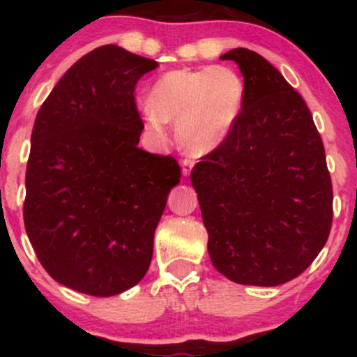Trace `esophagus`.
<instances>
[{
  "mask_svg": "<svg viewBox=\"0 0 357 357\" xmlns=\"http://www.w3.org/2000/svg\"><path fill=\"white\" fill-rule=\"evenodd\" d=\"M192 166H195V162L192 161H190V159H183L181 161V167H183V174L186 176H190L191 174V169H192Z\"/></svg>",
  "mask_w": 357,
  "mask_h": 357,
  "instance_id": "34e87169",
  "label": "esophagus"
}]
</instances>
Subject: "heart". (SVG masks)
Masks as SVG:
<instances>
[{
	"mask_svg": "<svg viewBox=\"0 0 357 357\" xmlns=\"http://www.w3.org/2000/svg\"><path fill=\"white\" fill-rule=\"evenodd\" d=\"M243 99L245 82L231 67L176 68L154 82L141 119L155 139H166L167 122H176L183 149L191 155H204L230 134Z\"/></svg>",
	"mask_w": 357,
	"mask_h": 357,
	"instance_id": "heart-1",
	"label": "heart"
}]
</instances>
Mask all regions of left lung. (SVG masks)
<instances>
[{"label": "left lung", "instance_id": "obj_1", "mask_svg": "<svg viewBox=\"0 0 357 357\" xmlns=\"http://www.w3.org/2000/svg\"><path fill=\"white\" fill-rule=\"evenodd\" d=\"M243 107L227 139L192 167L208 253L231 282L275 287L301 275L333 225L322 139L301 93L258 53L235 48Z\"/></svg>", "mask_w": 357, "mask_h": 357}]
</instances>
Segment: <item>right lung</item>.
I'll list each match as a JSON object with an SVG mask.
<instances>
[{
    "label": "right lung",
    "instance_id": "right-lung-1",
    "mask_svg": "<svg viewBox=\"0 0 357 357\" xmlns=\"http://www.w3.org/2000/svg\"><path fill=\"white\" fill-rule=\"evenodd\" d=\"M158 61L104 45L72 65L36 114L26 165L24 228L59 284L96 297L146 275L167 195L171 155L142 151L134 99Z\"/></svg>",
    "mask_w": 357,
    "mask_h": 357
}]
</instances>
